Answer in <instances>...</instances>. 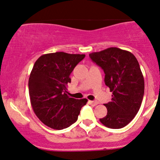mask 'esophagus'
<instances>
[{
	"instance_id": "1",
	"label": "esophagus",
	"mask_w": 160,
	"mask_h": 160,
	"mask_svg": "<svg viewBox=\"0 0 160 160\" xmlns=\"http://www.w3.org/2000/svg\"><path fill=\"white\" fill-rule=\"evenodd\" d=\"M88 103L90 104L91 105H92V106H95V105H98V102L97 101H88Z\"/></svg>"
}]
</instances>
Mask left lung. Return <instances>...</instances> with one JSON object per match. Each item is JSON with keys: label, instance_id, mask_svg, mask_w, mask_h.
I'll list each match as a JSON object with an SVG mask.
<instances>
[{"label": "left lung", "instance_id": "left-lung-1", "mask_svg": "<svg viewBox=\"0 0 160 160\" xmlns=\"http://www.w3.org/2000/svg\"><path fill=\"white\" fill-rule=\"evenodd\" d=\"M90 59L105 72V83L113 92L105 104L107 114L100 122L111 129L128 125L138 113L144 95V78L133 54L118 47H109L89 54Z\"/></svg>", "mask_w": 160, "mask_h": 160}]
</instances>
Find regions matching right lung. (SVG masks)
Returning a JSON list of instances; mask_svg holds the SVG:
<instances>
[{
  "label": "right lung",
  "mask_w": 160,
  "mask_h": 160,
  "mask_svg": "<svg viewBox=\"0 0 160 160\" xmlns=\"http://www.w3.org/2000/svg\"><path fill=\"white\" fill-rule=\"evenodd\" d=\"M85 55L55 52L42 55L34 63L29 78L30 103L36 116L55 130L67 128L78 119L87 99L69 97L70 75Z\"/></svg>",
  "instance_id": "right-lung-1"
}]
</instances>
